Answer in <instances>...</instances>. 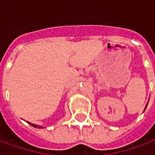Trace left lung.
<instances>
[{
  "label": "left lung",
  "instance_id": "1",
  "mask_svg": "<svg viewBox=\"0 0 155 155\" xmlns=\"http://www.w3.org/2000/svg\"><path fill=\"white\" fill-rule=\"evenodd\" d=\"M147 105H148V103H147V104H146V106H145V108H144V110H143V111L145 110V109H146V107H147Z\"/></svg>",
  "mask_w": 155,
  "mask_h": 155
}]
</instances>
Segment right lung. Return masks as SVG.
<instances>
[{
	"mask_svg": "<svg viewBox=\"0 0 155 155\" xmlns=\"http://www.w3.org/2000/svg\"><path fill=\"white\" fill-rule=\"evenodd\" d=\"M27 123L30 124H31V126L35 127V128H38V129H42V128H43V127H42V126H39V125H36V124H34L30 123V122H27Z\"/></svg>",
	"mask_w": 155,
	"mask_h": 155,
	"instance_id": "right-lung-1",
	"label": "right lung"
}]
</instances>
